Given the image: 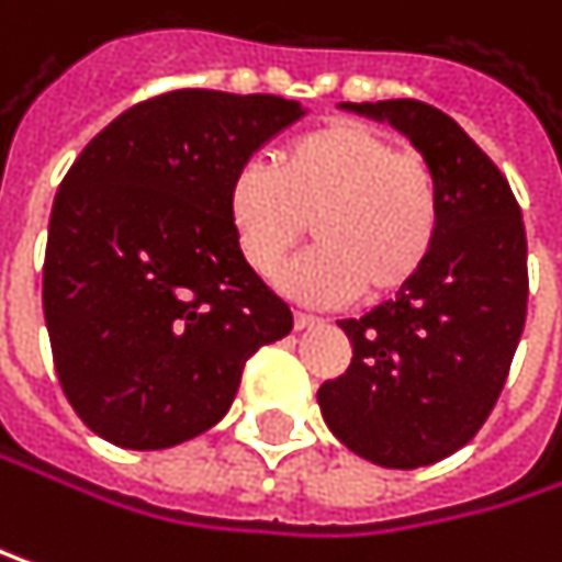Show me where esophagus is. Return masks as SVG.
<instances>
[{
	"label": "esophagus",
	"mask_w": 562,
	"mask_h": 562,
	"mask_svg": "<svg viewBox=\"0 0 562 562\" xmlns=\"http://www.w3.org/2000/svg\"><path fill=\"white\" fill-rule=\"evenodd\" d=\"M293 326H296V333H303V329L319 326V319H316V316H310V313H296V316H293Z\"/></svg>",
	"instance_id": "esophagus-1"
}]
</instances>
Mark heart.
I'll list each match as a JSON object with an SVG mask.
<instances>
[{"label": "heart", "mask_w": 562, "mask_h": 562, "mask_svg": "<svg viewBox=\"0 0 562 562\" xmlns=\"http://www.w3.org/2000/svg\"><path fill=\"white\" fill-rule=\"evenodd\" d=\"M239 256L272 276L310 233L319 246L296 259L279 286L310 303L385 300L425 269L441 190L431 164L362 121H329L276 150L272 167L243 164L226 190Z\"/></svg>", "instance_id": "obj_1"}]
</instances>
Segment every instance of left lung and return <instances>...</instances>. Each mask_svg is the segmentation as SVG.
Segmentation results:
<instances>
[{
  "label": "left lung",
  "instance_id": "obj_1",
  "mask_svg": "<svg viewBox=\"0 0 562 562\" xmlns=\"http://www.w3.org/2000/svg\"><path fill=\"white\" fill-rule=\"evenodd\" d=\"M389 121L431 164L441 226L425 269L362 319H342L352 366L319 389L329 431L379 468H425L487 422L527 319V233L507 177L445 111L342 101Z\"/></svg>",
  "mask_w": 562,
  "mask_h": 562
}]
</instances>
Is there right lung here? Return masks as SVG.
<instances>
[{"instance_id":"right-lung-1","label":"right lung","mask_w":562,"mask_h":562,"mask_svg":"<svg viewBox=\"0 0 562 562\" xmlns=\"http://www.w3.org/2000/svg\"><path fill=\"white\" fill-rule=\"evenodd\" d=\"M306 108L183 88L117 114L65 173L42 306L58 382L104 441L160 451L213 428L293 313L236 249L233 173Z\"/></svg>"}]
</instances>
